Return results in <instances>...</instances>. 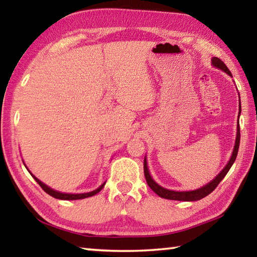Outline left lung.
Instances as JSON below:
<instances>
[{
	"mask_svg": "<svg viewBox=\"0 0 257 257\" xmlns=\"http://www.w3.org/2000/svg\"><path fill=\"white\" fill-rule=\"evenodd\" d=\"M212 64L215 68L220 69L224 72H227L230 77H232L231 72H230L227 66L223 63V61H221L219 58H213L212 59ZM239 114H240V103H239ZM239 143H240V128H239V124L237 125V136H236V143H234V147H233V152L231 158H230L228 164L225 165L224 169L221 171L219 175H217L214 179H213L211 182H208L207 185L203 186L202 188L196 189V190H190V191H175V190H170V189H165L163 187H161L159 184L152 179V177L150 175L149 168H147V161L144 159V175L146 178V182L147 185L151 187V189L154 191L155 194H158L160 197L162 198H167V199H173V201H186V202H191V201H199V199L204 198L207 196L208 194H211L213 190H214L217 185L220 184L221 180L223 179L227 175L228 171L231 168V165L233 164L234 161H236L237 154H238V150H239Z\"/></svg>",
	"mask_w": 257,
	"mask_h": 257,
	"instance_id": "8db88e82",
	"label": "left lung"
}]
</instances>
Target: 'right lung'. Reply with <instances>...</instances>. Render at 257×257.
Segmentation results:
<instances>
[{
    "label": "right lung",
    "instance_id": "obj_1",
    "mask_svg": "<svg viewBox=\"0 0 257 257\" xmlns=\"http://www.w3.org/2000/svg\"><path fill=\"white\" fill-rule=\"evenodd\" d=\"M30 175H32V173H30ZM33 178L37 181V184L42 187V189L44 190L45 193L51 195V196L54 197V198L66 199V201H73V199H82V198H86V197L94 196V195H96L98 191H101L102 188L104 187V185H105V182H104V184H102L101 186H99L97 189H95L93 191H89V193H85V194H66V193H60V191H56L54 189L50 188L49 186H46L45 184H43V182L40 179H37V178L35 177V176H33Z\"/></svg>",
    "mask_w": 257,
    "mask_h": 257
}]
</instances>
